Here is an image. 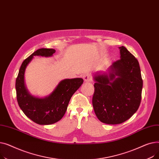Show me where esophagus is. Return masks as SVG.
<instances>
[{
    "mask_svg": "<svg viewBox=\"0 0 159 159\" xmlns=\"http://www.w3.org/2000/svg\"><path fill=\"white\" fill-rule=\"evenodd\" d=\"M82 77H83V79L84 80V81L86 82H89L91 81V77H90L88 73H86L84 75H83Z\"/></svg>",
    "mask_w": 159,
    "mask_h": 159,
    "instance_id": "esophagus-1",
    "label": "esophagus"
}]
</instances>
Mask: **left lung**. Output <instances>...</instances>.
I'll return each instance as SVG.
<instances>
[{
    "label": "left lung",
    "mask_w": 159,
    "mask_h": 159,
    "mask_svg": "<svg viewBox=\"0 0 159 159\" xmlns=\"http://www.w3.org/2000/svg\"><path fill=\"white\" fill-rule=\"evenodd\" d=\"M120 49V60L107 71L93 75L95 92L92 99L98 119L107 124H119L135 113L140 104L143 82L139 63L124 46Z\"/></svg>",
    "instance_id": "left-lung-1"
}]
</instances>
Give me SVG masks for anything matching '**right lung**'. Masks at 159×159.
Masks as SVG:
<instances>
[{"mask_svg": "<svg viewBox=\"0 0 159 159\" xmlns=\"http://www.w3.org/2000/svg\"><path fill=\"white\" fill-rule=\"evenodd\" d=\"M55 52L53 49H37L24 61L16 79V100L19 107L29 119L40 125H49L59 121L67 110L72 95L84 82L81 78L62 80L45 97H36L30 93L24 82L25 71L28 65L34 56L49 57Z\"/></svg>", "mask_w": 159, "mask_h": 159, "instance_id": "1", "label": "right lung"}]
</instances>
